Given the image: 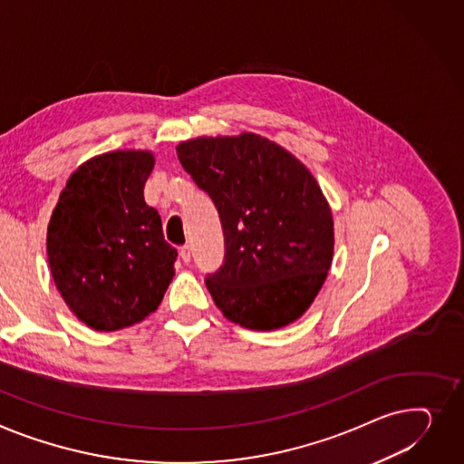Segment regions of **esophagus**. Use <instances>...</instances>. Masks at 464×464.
Wrapping results in <instances>:
<instances>
[{
  "label": "esophagus",
  "mask_w": 464,
  "mask_h": 464,
  "mask_svg": "<svg viewBox=\"0 0 464 464\" xmlns=\"http://www.w3.org/2000/svg\"><path fill=\"white\" fill-rule=\"evenodd\" d=\"M179 256H180V259H182L184 263H188V261H190V246H188V244L180 246V248H179Z\"/></svg>",
  "instance_id": "1"
}]
</instances>
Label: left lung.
Returning <instances> with one entry per match:
<instances>
[{
	"mask_svg": "<svg viewBox=\"0 0 464 464\" xmlns=\"http://www.w3.org/2000/svg\"><path fill=\"white\" fill-rule=\"evenodd\" d=\"M177 157L220 214L226 259L205 284L224 317L263 332L300 319L334 257L332 208L312 171L254 132L182 141Z\"/></svg>",
	"mask_w": 464,
	"mask_h": 464,
	"instance_id": "left-lung-1",
	"label": "left lung"
}]
</instances>
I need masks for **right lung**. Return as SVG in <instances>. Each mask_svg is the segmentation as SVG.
<instances>
[{
	"label": "right lung",
	"instance_id": "add662e5",
	"mask_svg": "<svg viewBox=\"0 0 464 464\" xmlns=\"http://www.w3.org/2000/svg\"><path fill=\"white\" fill-rule=\"evenodd\" d=\"M150 150H110L78 166L46 235L59 295L89 328L115 332L149 317L175 276L177 250L145 203Z\"/></svg>",
	"mask_w": 464,
	"mask_h": 464
}]
</instances>
